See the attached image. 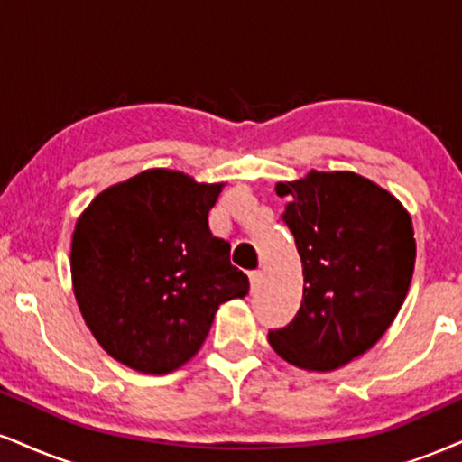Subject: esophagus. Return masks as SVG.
<instances>
[{
	"mask_svg": "<svg viewBox=\"0 0 462 462\" xmlns=\"http://www.w3.org/2000/svg\"><path fill=\"white\" fill-rule=\"evenodd\" d=\"M260 282H263V273H260V271H252V273H249V284H252V291H258Z\"/></svg>",
	"mask_w": 462,
	"mask_h": 462,
	"instance_id": "34e87169",
	"label": "esophagus"
}]
</instances>
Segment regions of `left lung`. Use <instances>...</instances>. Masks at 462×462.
Wrapping results in <instances>:
<instances>
[{
	"instance_id": "8db88e82",
	"label": "left lung",
	"mask_w": 462,
	"mask_h": 462,
	"mask_svg": "<svg viewBox=\"0 0 462 462\" xmlns=\"http://www.w3.org/2000/svg\"><path fill=\"white\" fill-rule=\"evenodd\" d=\"M303 264V301L271 348L308 372H329L370 351L390 329L415 269L409 210L355 171L277 182Z\"/></svg>"
}]
</instances>
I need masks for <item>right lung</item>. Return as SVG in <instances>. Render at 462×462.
<instances>
[{"label": "right lung", "mask_w": 462, "mask_h": 462, "mask_svg": "<svg viewBox=\"0 0 462 462\" xmlns=\"http://www.w3.org/2000/svg\"><path fill=\"white\" fill-rule=\"evenodd\" d=\"M224 185L143 170L103 189L77 219L72 292L103 351L126 368L178 370L202 348L219 305L249 292L230 245L208 227Z\"/></svg>", "instance_id": "1"}]
</instances>
